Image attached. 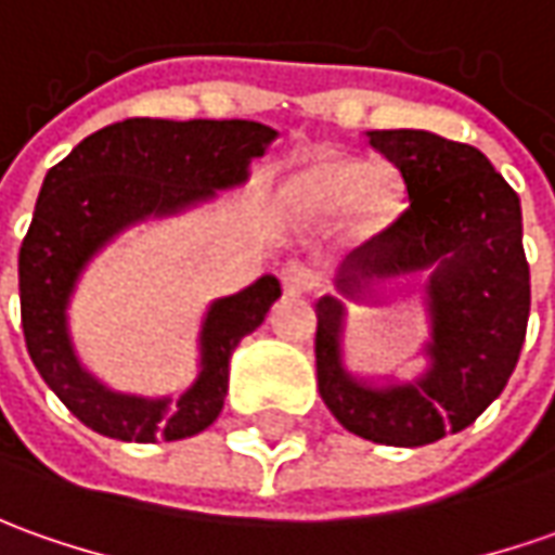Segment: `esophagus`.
<instances>
[{"instance_id":"obj_1","label":"esophagus","mask_w":555,"mask_h":555,"mask_svg":"<svg viewBox=\"0 0 555 555\" xmlns=\"http://www.w3.org/2000/svg\"><path fill=\"white\" fill-rule=\"evenodd\" d=\"M322 276L304 261H288L282 267V285L288 294H309L319 288Z\"/></svg>"}]
</instances>
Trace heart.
Wrapping results in <instances>:
<instances>
[{
	"label": "heart",
	"instance_id": "heart-1",
	"mask_svg": "<svg viewBox=\"0 0 555 555\" xmlns=\"http://www.w3.org/2000/svg\"><path fill=\"white\" fill-rule=\"evenodd\" d=\"M297 203L315 215H334L349 206L352 228L364 236L383 230L398 209V188L386 169L356 160H322L294 179Z\"/></svg>",
	"mask_w": 555,
	"mask_h": 555
}]
</instances>
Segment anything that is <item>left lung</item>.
<instances>
[{"mask_svg": "<svg viewBox=\"0 0 555 555\" xmlns=\"http://www.w3.org/2000/svg\"><path fill=\"white\" fill-rule=\"evenodd\" d=\"M404 182L406 209L349 255L340 288L364 279L431 270V371L420 383L371 388L340 364L343 307L322 297L315 315L319 395L346 431L386 443L425 447L462 431L499 398L526 340L531 307L519 197L483 151L425 130H373Z\"/></svg>", "mask_w": 555, "mask_h": 555, "instance_id": "8db88e82", "label": "left lung"}]
</instances>
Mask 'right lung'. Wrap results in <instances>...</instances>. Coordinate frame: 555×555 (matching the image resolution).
<instances>
[{"label":"right lung","mask_w":555,"mask_h":555,"mask_svg":"<svg viewBox=\"0 0 555 555\" xmlns=\"http://www.w3.org/2000/svg\"><path fill=\"white\" fill-rule=\"evenodd\" d=\"M276 130L255 120L127 118L78 142L48 169L26 230L21 325L41 379L78 422L115 440H182L209 428L228 395L230 356L261 325L282 285L261 276L246 292L218 300L203 325V371L176 404L115 395L78 367L66 337L72 285L96 248L145 215L179 212L215 188L246 182Z\"/></svg>","instance_id":"1"}]
</instances>
